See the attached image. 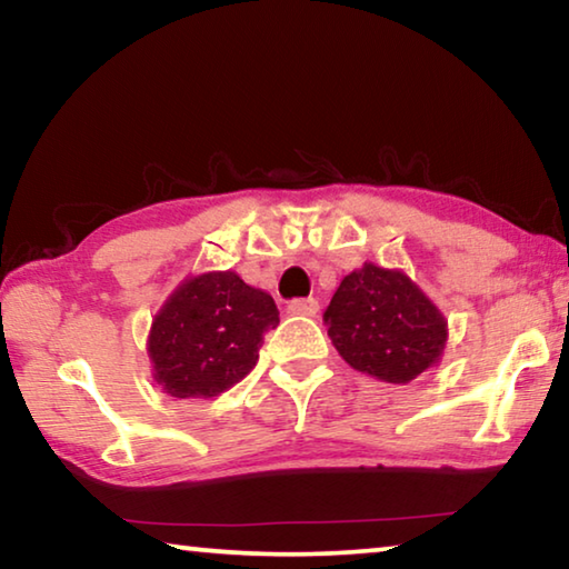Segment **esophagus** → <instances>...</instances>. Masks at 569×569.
I'll list each match as a JSON object with an SVG mask.
<instances>
[{
  "instance_id": "34e87169",
  "label": "esophagus",
  "mask_w": 569,
  "mask_h": 569,
  "mask_svg": "<svg viewBox=\"0 0 569 569\" xmlns=\"http://www.w3.org/2000/svg\"><path fill=\"white\" fill-rule=\"evenodd\" d=\"M288 311L299 313V317H313L319 311V299H313V296H309V299H293L288 303Z\"/></svg>"
}]
</instances>
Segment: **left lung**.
I'll return each instance as SVG.
<instances>
[{"mask_svg": "<svg viewBox=\"0 0 569 569\" xmlns=\"http://www.w3.org/2000/svg\"><path fill=\"white\" fill-rule=\"evenodd\" d=\"M323 321L351 367L392 385L436 365L448 337L446 319L408 276L372 263L339 283Z\"/></svg>", "mask_w": 569, "mask_h": 569, "instance_id": "left-lung-1", "label": "left lung"}]
</instances>
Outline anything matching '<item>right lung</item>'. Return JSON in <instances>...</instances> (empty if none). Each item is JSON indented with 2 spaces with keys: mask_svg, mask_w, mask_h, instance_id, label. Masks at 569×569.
Wrapping results in <instances>:
<instances>
[{
  "mask_svg": "<svg viewBox=\"0 0 569 569\" xmlns=\"http://www.w3.org/2000/svg\"><path fill=\"white\" fill-rule=\"evenodd\" d=\"M278 321L276 301L240 276H197L177 288L151 327L154 380L171 398H214L256 367L263 333Z\"/></svg>",
  "mask_w": 569,
  "mask_h": 569,
  "instance_id": "1",
  "label": "right lung"
}]
</instances>
